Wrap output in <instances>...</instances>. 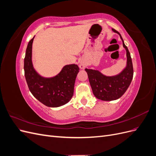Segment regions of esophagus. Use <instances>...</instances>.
Instances as JSON below:
<instances>
[{"label":"esophagus","instance_id":"obj_1","mask_svg":"<svg viewBox=\"0 0 156 156\" xmlns=\"http://www.w3.org/2000/svg\"><path fill=\"white\" fill-rule=\"evenodd\" d=\"M79 67H80V68L84 69V68H85V65H84V64H83V63H81L79 65Z\"/></svg>","mask_w":156,"mask_h":156}]
</instances>
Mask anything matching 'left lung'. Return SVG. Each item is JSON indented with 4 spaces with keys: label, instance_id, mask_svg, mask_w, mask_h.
I'll return each instance as SVG.
<instances>
[{
    "label": "left lung",
    "instance_id": "obj_1",
    "mask_svg": "<svg viewBox=\"0 0 156 156\" xmlns=\"http://www.w3.org/2000/svg\"><path fill=\"white\" fill-rule=\"evenodd\" d=\"M112 30L120 35L126 50V68L120 74L112 77L105 76L98 70L85 69L94 95L103 101H112L120 98L128 88L133 76V64L129 51L120 33L114 29Z\"/></svg>",
    "mask_w": 156,
    "mask_h": 156
}]
</instances>
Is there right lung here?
Listing matches in <instances>:
<instances>
[{"instance_id":"obj_1","label":"right lung","mask_w":156,"mask_h":156,"mask_svg":"<svg viewBox=\"0 0 156 156\" xmlns=\"http://www.w3.org/2000/svg\"><path fill=\"white\" fill-rule=\"evenodd\" d=\"M34 36L28 44L24 59L25 79L30 92L45 105L57 107L67 103L73 95L77 65H66L52 78H44L37 73L32 62V46Z\"/></svg>"}]
</instances>
